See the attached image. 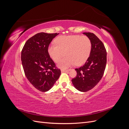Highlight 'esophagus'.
I'll use <instances>...</instances> for the list:
<instances>
[{
  "instance_id": "obj_1",
  "label": "esophagus",
  "mask_w": 129,
  "mask_h": 129,
  "mask_svg": "<svg viewBox=\"0 0 129 129\" xmlns=\"http://www.w3.org/2000/svg\"><path fill=\"white\" fill-rule=\"evenodd\" d=\"M70 70L71 69H66V70H64V69H62L61 70V72H65V73H68Z\"/></svg>"
}]
</instances>
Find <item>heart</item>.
<instances>
[{
  "label": "heart",
  "instance_id": "b5f03b06",
  "mask_svg": "<svg viewBox=\"0 0 129 129\" xmlns=\"http://www.w3.org/2000/svg\"><path fill=\"white\" fill-rule=\"evenodd\" d=\"M56 45L50 44L48 47V53L52 60L57 62L66 54V57L58 62L57 66L66 69L75 65L84 64L90 55L91 42L87 36L79 35L63 36L57 37Z\"/></svg>",
  "mask_w": 129,
  "mask_h": 129
}]
</instances>
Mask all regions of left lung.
Listing matches in <instances>:
<instances>
[{
	"label": "left lung",
	"mask_w": 129,
	"mask_h": 129,
	"mask_svg": "<svg viewBox=\"0 0 129 129\" xmlns=\"http://www.w3.org/2000/svg\"><path fill=\"white\" fill-rule=\"evenodd\" d=\"M83 34L91 41L90 55L83 66L75 69L77 75L72 81L78 90L86 92L94 87L102 78L106 67L107 51L103 42L94 34Z\"/></svg>",
	"instance_id": "obj_1"
}]
</instances>
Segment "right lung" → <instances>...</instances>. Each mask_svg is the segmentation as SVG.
I'll use <instances>...</instances> for the list:
<instances>
[{"label":"right lung","mask_w":129,"mask_h":129,"mask_svg":"<svg viewBox=\"0 0 129 129\" xmlns=\"http://www.w3.org/2000/svg\"><path fill=\"white\" fill-rule=\"evenodd\" d=\"M58 33H37L29 38L21 51V61L27 80L42 92L51 89L61 75L60 69L48 53V47Z\"/></svg>","instance_id":"1"}]
</instances>
